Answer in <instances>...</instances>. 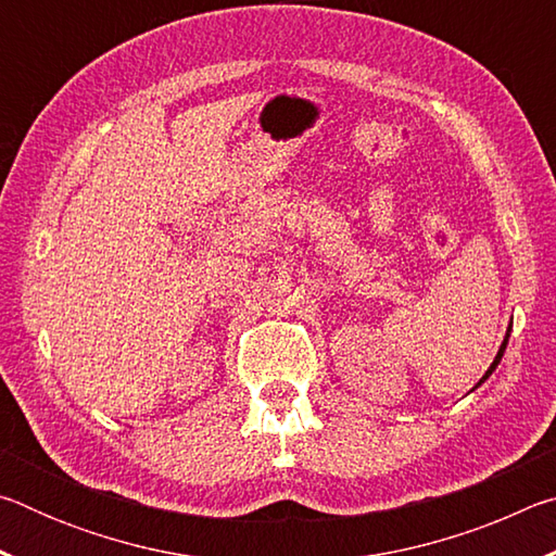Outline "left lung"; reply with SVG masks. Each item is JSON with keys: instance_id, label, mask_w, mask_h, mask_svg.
Segmentation results:
<instances>
[{"instance_id": "1", "label": "left lung", "mask_w": 556, "mask_h": 556, "mask_svg": "<svg viewBox=\"0 0 556 556\" xmlns=\"http://www.w3.org/2000/svg\"><path fill=\"white\" fill-rule=\"evenodd\" d=\"M510 331H513V326L510 328H507V333H505V338H503V345H501V351H497V355H495V361L491 363V368H488L485 370V375H483V378L481 380H478V384H476V388H481V384L488 380V378H491V375H493V370L497 368V363H501V357H503V353H505V345H507V338H510ZM473 388V390H476Z\"/></svg>"}]
</instances>
